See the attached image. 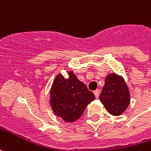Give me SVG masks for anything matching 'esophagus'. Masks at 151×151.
<instances>
[{
  "mask_svg": "<svg viewBox=\"0 0 151 151\" xmlns=\"http://www.w3.org/2000/svg\"><path fill=\"white\" fill-rule=\"evenodd\" d=\"M99 93H100V91H99V90H96L94 92H93V93H94V95H95V97L97 98L99 97Z\"/></svg>",
  "mask_w": 151,
  "mask_h": 151,
  "instance_id": "34e87169",
  "label": "esophagus"
}]
</instances>
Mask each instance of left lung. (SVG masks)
I'll return each instance as SVG.
<instances>
[{
  "label": "left lung",
  "mask_w": 151,
  "mask_h": 151,
  "mask_svg": "<svg viewBox=\"0 0 151 151\" xmlns=\"http://www.w3.org/2000/svg\"><path fill=\"white\" fill-rule=\"evenodd\" d=\"M99 99L110 114H122L129 103V93L124 79L115 73L107 76Z\"/></svg>",
  "instance_id": "left-lung-1"
}]
</instances>
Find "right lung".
I'll return each instance as SVG.
<instances>
[{"mask_svg":"<svg viewBox=\"0 0 151 151\" xmlns=\"http://www.w3.org/2000/svg\"><path fill=\"white\" fill-rule=\"evenodd\" d=\"M94 99V94L71 71L69 78H65L61 74L57 76L50 91L53 112L69 122L78 120L87 105Z\"/></svg>","mask_w":151,"mask_h":151,"instance_id":"add662e5","label":"right lung"}]
</instances>
